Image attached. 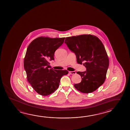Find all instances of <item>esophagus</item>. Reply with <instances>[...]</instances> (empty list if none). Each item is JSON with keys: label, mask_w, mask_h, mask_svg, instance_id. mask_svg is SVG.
I'll use <instances>...</instances> for the list:
<instances>
[{"label": "esophagus", "mask_w": 130, "mask_h": 130, "mask_svg": "<svg viewBox=\"0 0 130 130\" xmlns=\"http://www.w3.org/2000/svg\"><path fill=\"white\" fill-rule=\"evenodd\" d=\"M69 74H72V75H73V74H75L76 73L75 71H70L69 72Z\"/></svg>", "instance_id": "esophagus-1"}]
</instances>
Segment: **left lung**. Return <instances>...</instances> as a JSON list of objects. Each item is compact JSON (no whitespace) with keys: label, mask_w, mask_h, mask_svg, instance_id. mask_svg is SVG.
I'll list each match as a JSON object with an SVG mask.
<instances>
[{"label":"left lung","mask_w":130,"mask_h":130,"mask_svg":"<svg viewBox=\"0 0 130 130\" xmlns=\"http://www.w3.org/2000/svg\"><path fill=\"white\" fill-rule=\"evenodd\" d=\"M69 49L75 54L78 64H83L86 71H77L81 83L76 89L84 93L96 90L104 83L109 66V59L104 46L99 39L91 35L66 37L64 41Z\"/></svg>","instance_id":"8db88e82"}]
</instances>
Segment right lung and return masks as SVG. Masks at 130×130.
Here are the masks:
<instances>
[{"mask_svg":"<svg viewBox=\"0 0 130 130\" xmlns=\"http://www.w3.org/2000/svg\"><path fill=\"white\" fill-rule=\"evenodd\" d=\"M65 38L40 37L31 42L24 59L27 80L36 92L46 96L59 87L62 76L67 70L50 69L49 61L54 60V53L64 43Z\"/></svg>","mask_w":130,"mask_h":130,"instance_id":"1","label":"right lung"}]
</instances>
